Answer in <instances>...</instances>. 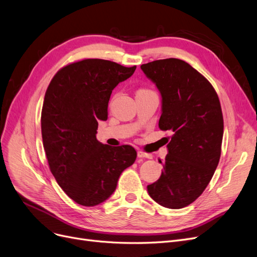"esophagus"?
<instances>
[{
  "label": "esophagus",
  "mask_w": 257,
  "mask_h": 257,
  "mask_svg": "<svg viewBox=\"0 0 257 257\" xmlns=\"http://www.w3.org/2000/svg\"><path fill=\"white\" fill-rule=\"evenodd\" d=\"M137 155H138L139 158H149V159H151V158L153 157V156L151 155V154L145 153V152H142V151H138V152H137Z\"/></svg>",
  "instance_id": "1"
}]
</instances>
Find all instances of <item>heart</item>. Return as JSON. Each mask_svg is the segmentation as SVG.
<instances>
[{"label":"heart","mask_w":257,"mask_h":257,"mask_svg":"<svg viewBox=\"0 0 257 257\" xmlns=\"http://www.w3.org/2000/svg\"><path fill=\"white\" fill-rule=\"evenodd\" d=\"M143 90H147V89H140V90H138V91H143Z\"/></svg>","instance_id":"obj_1"}]
</instances>
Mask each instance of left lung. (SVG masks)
Segmentation results:
<instances>
[{"label": "left lung", "mask_w": 257, "mask_h": 257, "mask_svg": "<svg viewBox=\"0 0 257 257\" xmlns=\"http://www.w3.org/2000/svg\"><path fill=\"white\" fill-rule=\"evenodd\" d=\"M162 98L159 128L173 132L160 178L148 186L160 206L181 209L196 200L216 170L223 135L218 96L210 82L182 60L142 64Z\"/></svg>", "instance_id": "left-lung-1"}]
</instances>
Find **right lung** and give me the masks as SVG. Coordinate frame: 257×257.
I'll list each match as a JSON object with an SVG mask.
<instances>
[{
	"label": "right lung",
	"mask_w": 257,
	"mask_h": 257,
	"mask_svg": "<svg viewBox=\"0 0 257 257\" xmlns=\"http://www.w3.org/2000/svg\"><path fill=\"white\" fill-rule=\"evenodd\" d=\"M136 66L84 59L61 68L45 93L41 131L51 174L75 202L94 207L114 193L121 173L135 162L131 146L97 140L98 121L107 119L110 94Z\"/></svg>",
	"instance_id": "add662e5"
}]
</instances>
